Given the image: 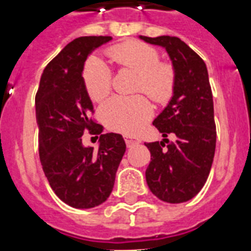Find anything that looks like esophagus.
<instances>
[{"label":"esophagus","instance_id":"34e87169","mask_svg":"<svg viewBox=\"0 0 251 251\" xmlns=\"http://www.w3.org/2000/svg\"><path fill=\"white\" fill-rule=\"evenodd\" d=\"M125 142H126V146L129 147V148H131V147L136 146V144H139V140H135V139H130V138H127V139H126Z\"/></svg>","mask_w":251,"mask_h":251}]
</instances>
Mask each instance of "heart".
Masks as SVG:
<instances>
[{
  "instance_id": "obj_1",
  "label": "heart",
  "mask_w": 251,
  "mask_h": 251,
  "mask_svg": "<svg viewBox=\"0 0 251 251\" xmlns=\"http://www.w3.org/2000/svg\"><path fill=\"white\" fill-rule=\"evenodd\" d=\"M108 54L121 68L138 75L135 91H143L154 101L165 103L172 98L175 87V71L170 63L160 62V54L150 45L129 41L112 46ZM83 85L89 97L103 100L112 89V72L100 58L91 56L83 67ZM153 109L144 95L115 97L103 104L101 119L111 130L134 135L143 129L152 117Z\"/></svg>"
}]
</instances>
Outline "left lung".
Returning a JSON list of instances; mask_svg holds the SVG:
<instances>
[{
	"label": "left lung",
	"instance_id": "left-lung-1",
	"mask_svg": "<svg viewBox=\"0 0 251 251\" xmlns=\"http://www.w3.org/2000/svg\"><path fill=\"white\" fill-rule=\"evenodd\" d=\"M140 38L166 49L175 71L172 100L153 121L164 139L144 143L151 152L147 184L165 202H185L206 183L215 153L217 130L206 64L178 37ZM169 133L175 135L174 142L166 139Z\"/></svg>",
	"mask_w": 251,
	"mask_h": 251
}]
</instances>
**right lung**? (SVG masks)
<instances>
[{
	"label": "right lung",
	"mask_w": 251,
	"mask_h": 251,
	"mask_svg": "<svg viewBox=\"0 0 251 251\" xmlns=\"http://www.w3.org/2000/svg\"><path fill=\"white\" fill-rule=\"evenodd\" d=\"M111 40L85 36L69 42L46 66L36 94L41 165L55 195L76 209L95 207L109 197L126 151L122 135L101 134L90 117L93 103L82 78L89 54ZM85 129L101 135L97 151L82 144Z\"/></svg>",
	"instance_id": "1"
}]
</instances>
